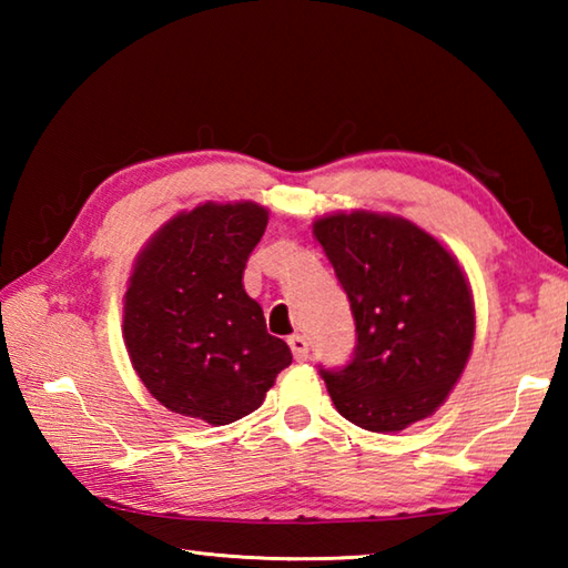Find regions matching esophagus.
<instances>
[{
	"instance_id": "esophagus-1",
	"label": "esophagus",
	"mask_w": 568,
	"mask_h": 568,
	"mask_svg": "<svg viewBox=\"0 0 568 568\" xmlns=\"http://www.w3.org/2000/svg\"><path fill=\"white\" fill-rule=\"evenodd\" d=\"M287 345H291L295 361H305L307 358V351H311V348H307V341L303 338L301 333L291 335V338H287Z\"/></svg>"
}]
</instances>
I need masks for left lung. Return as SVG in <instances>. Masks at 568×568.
I'll return each instance as SVG.
<instances>
[{
    "label": "left lung",
    "instance_id": "obj_1",
    "mask_svg": "<svg viewBox=\"0 0 568 568\" xmlns=\"http://www.w3.org/2000/svg\"><path fill=\"white\" fill-rule=\"evenodd\" d=\"M351 301L353 358L321 368L343 418L376 434L428 418L474 345V297L448 250L396 215L355 210L313 223Z\"/></svg>",
    "mask_w": 568,
    "mask_h": 568
}]
</instances>
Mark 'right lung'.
<instances>
[{
	"label": "right lung",
	"mask_w": 568,
	"mask_h": 568,
	"mask_svg": "<svg viewBox=\"0 0 568 568\" xmlns=\"http://www.w3.org/2000/svg\"><path fill=\"white\" fill-rule=\"evenodd\" d=\"M265 225L263 205L205 203L162 225L134 261L124 345L140 381L172 413L227 426L261 408L293 361L243 287Z\"/></svg>",
	"instance_id": "obj_1"
}]
</instances>
